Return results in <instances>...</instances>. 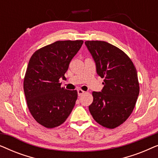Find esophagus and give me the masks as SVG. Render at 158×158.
<instances>
[{
  "label": "esophagus",
  "mask_w": 158,
  "mask_h": 158,
  "mask_svg": "<svg viewBox=\"0 0 158 158\" xmlns=\"http://www.w3.org/2000/svg\"><path fill=\"white\" fill-rule=\"evenodd\" d=\"M84 93H85V91H83V90H81V89L77 90V95H78V96H81L82 95L84 94Z\"/></svg>",
  "instance_id": "1"
}]
</instances>
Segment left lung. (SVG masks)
Listing matches in <instances>:
<instances>
[{"instance_id": "8db88e82", "label": "left lung", "mask_w": 158, "mask_h": 158, "mask_svg": "<svg viewBox=\"0 0 158 158\" xmlns=\"http://www.w3.org/2000/svg\"><path fill=\"white\" fill-rule=\"evenodd\" d=\"M96 72L103 80L101 92L94 91L89 111L101 126L114 129L131 115L139 93L137 73L122 50L103 41H86Z\"/></svg>"}]
</instances>
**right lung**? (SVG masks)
<instances>
[{"label":"right lung","instance_id":"obj_1","mask_svg":"<svg viewBox=\"0 0 158 158\" xmlns=\"http://www.w3.org/2000/svg\"><path fill=\"white\" fill-rule=\"evenodd\" d=\"M83 40L57 41L36 50L30 58L23 90L30 113L46 128L61 125L77 98L76 90L61 87L60 78L83 44Z\"/></svg>","mask_w":158,"mask_h":158}]
</instances>
